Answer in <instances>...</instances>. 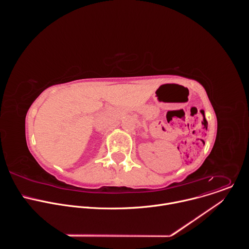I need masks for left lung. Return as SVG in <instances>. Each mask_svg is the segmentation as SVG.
I'll return each mask as SVG.
<instances>
[{"instance_id":"8db88e82","label":"left lung","mask_w":249,"mask_h":249,"mask_svg":"<svg viewBox=\"0 0 249 249\" xmlns=\"http://www.w3.org/2000/svg\"><path fill=\"white\" fill-rule=\"evenodd\" d=\"M202 111H203V110H202Z\"/></svg>"}]
</instances>
